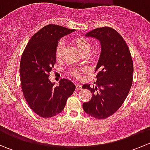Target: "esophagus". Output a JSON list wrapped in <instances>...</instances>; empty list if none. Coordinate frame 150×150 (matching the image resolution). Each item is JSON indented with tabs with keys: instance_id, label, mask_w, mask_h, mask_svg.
I'll return each mask as SVG.
<instances>
[{
	"instance_id": "34e87169",
	"label": "esophagus",
	"mask_w": 150,
	"mask_h": 150,
	"mask_svg": "<svg viewBox=\"0 0 150 150\" xmlns=\"http://www.w3.org/2000/svg\"><path fill=\"white\" fill-rule=\"evenodd\" d=\"M75 86H76L77 90H81V89L82 88V86H81V84H76L75 85Z\"/></svg>"
}]
</instances>
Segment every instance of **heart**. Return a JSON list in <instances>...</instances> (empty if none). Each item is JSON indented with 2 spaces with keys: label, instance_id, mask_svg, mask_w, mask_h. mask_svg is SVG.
I'll return each mask as SVG.
<instances>
[{
  "label": "heart",
  "instance_id": "obj_1",
  "mask_svg": "<svg viewBox=\"0 0 150 150\" xmlns=\"http://www.w3.org/2000/svg\"><path fill=\"white\" fill-rule=\"evenodd\" d=\"M74 44L77 47L78 50L81 54H87L90 51L91 45L89 40L83 37H77L74 38L73 40ZM63 49H64V43L63 41L60 40L57 43V46L55 48V55L57 58H60L62 54ZM87 71V68L85 67H72L69 69L68 71V74L71 77H73L75 78H80L83 72Z\"/></svg>",
  "mask_w": 150,
  "mask_h": 150
}]
</instances>
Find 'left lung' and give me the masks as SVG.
<instances>
[{
    "instance_id": "1",
    "label": "left lung",
    "mask_w": 150,
    "mask_h": 150,
    "mask_svg": "<svg viewBox=\"0 0 150 150\" xmlns=\"http://www.w3.org/2000/svg\"><path fill=\"white\" fill-rule=\"evenodd\" d=\"M100 40L102 51L96 65V87L85 84L92 93L89 102L83 104L87 114L97 119H106L123 104L132 86L134 64L128 46L113 28L93 29L86 35Z\"/></svg>"
}]
</instances>
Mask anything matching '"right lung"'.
<instances>
[{"mask_svg": "<svg viewBox=\"0 0 150 150\" xmlns=\"http://www.w3.org/2000/svg\"><path fill=\"white\" fill-rule=\"evenodd\" d=\"M75 31L57 25L40 29L29 40L20 62L22 92L28 105L41 117H51L64 110L75 86L69 80H60L54 86L48 77L57 61L55 48L62 37Z\"/></svg>", "mask_w": 150, "mask_h": 150, "instance_id": "add662e5", "label": "right lung"}]
</instances>
